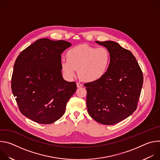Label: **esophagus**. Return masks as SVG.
Listing matches in <instances>:
<instances>
[{"label":"esophagus","instance_id":"34e87169","mask_svg":"<svg viewBox=\"0 0 160 160\" xmlns=\"http://www.w3.org/2000/svg\"><path fill=\"white\" fill-rule=\"evenodd\" d=\"M77 86L78 88H80V87H83V85L80 83H77Z\"/></svg>","mask_w":160,"mask_h":160}]
</instances>
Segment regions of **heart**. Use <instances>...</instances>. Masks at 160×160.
I'll return each instance as SVG.
<instances>
[{"label": "heart", "instance_id": "1", "mask_svg": "<svg viewBox=\"0 0 160 160\" xmlns=\"http://www.w3.org/2000/svg\"><path fill=\"white\" fill-rule=\"evenodd\" d=\"M67 60L61 62V69L69 79L76 76L77 70L84 82H94L104 77L111 61L109 51L104 47L96 48L82 44L66 53Z\"/></svg>", "mask_w": 160, "mask_h": 160}]
</instances>
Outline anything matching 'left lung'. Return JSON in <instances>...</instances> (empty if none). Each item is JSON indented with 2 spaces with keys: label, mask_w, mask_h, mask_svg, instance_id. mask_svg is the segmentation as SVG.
<instances>
[{
  "label": "left lung",
  "mask_w": 160,
  "mask_h": 160,
  "mask_svg": "<svg viewBox=\"0 0 160 160\" xmlns=\"http://www.w3.org/2000/svg\"><path fill=\"white\" fill-rule=\"evenodd\" d=\"M109 51L111 61L100 80L84 84L87 108L96 122L114 125L136 110L143 84L141 68L132 53L113 41L99 42Z\"/></svg>",
  "instance_id": "8db88e82"
}]
</instances>
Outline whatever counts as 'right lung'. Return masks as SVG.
Segmentation results:
<instances>
[{
    "label": "right lung",
    "instance_id": "1",
    "mask_svg": "<svg viewBox=\"0 0 160 160\" xmlns=\"http://www.w3.org/2000/svg\"><path fill=\"white\" fill-rule=\"evenodd\" d=\"M71 45L64 40L40 38L15 61L12 94L21 112L36 123L51 124L61 118L75 92L76 83L64 80L61 72V54Z\"/></svg>",
    "mask_w": 160,
    "mask_h": 160
}]
</instances>
